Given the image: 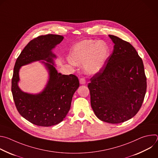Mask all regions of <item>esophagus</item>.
<instances>
[{
  "mask_svg": "<svg viewBox=\"0 0 158 158\" xmlns=\"http://www.w3.org/2000/svg\"><path fill=\"white\" fill-rule=\"evenodd\" d=\"M79 82L81 84H85V79L84 78H81L80 80H79Z\"/></svg>",
  "mask_w": 158,
  "mask_h": 158,
  "instance_id": "esophagus-1",
  "label": "esophagus"
}]
</instances>
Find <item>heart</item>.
<instances>
[{"instance_id":"obj_1","label":"heart","mask_w":158,"mask_h":158,"mask_svg":"<svg viewBox=\"0 0 158 158\" xmlns=\"http://www.w3.org/2000/svg\"><path fill=\"white\" fill-rule=\"evenodd\" d=\"M109 56V48L105 42L84 40L73 48L70 60L74 65L83 64L84 73L94 75L102 69Z\"/></svg>"}]
</instances>
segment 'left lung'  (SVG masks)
Returning a JSON list of instances; mask_svg holds the SVG:
<instances>
[{
  "label": "left lung",
  "instance_id": "left-lung-1",
  "mask_svg": "<svg viewBox=\"0 0 158 158\" xmlns=\"http://www.w3.org/2000/svg\"><path fill=\"white\" fill-rule=\"evenodd\" d=\"M109 36L114 44L113 51L87 87L96 116L104 122L118 124L138 113L147 82L143 60L134 48L118 37Z\"/></svg>",
  "mask_w": 158,
  "mask_h": 158
}]
</instances>
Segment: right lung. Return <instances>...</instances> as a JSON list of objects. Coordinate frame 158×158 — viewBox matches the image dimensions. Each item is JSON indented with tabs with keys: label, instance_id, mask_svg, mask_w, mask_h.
<instances>
[{
	"label": "right lung",
	"instance_id": "1",
	"mask_svg": "<svg viewBox=\"0 0 158 158\" xmlns=\"http://www.w3.org/2000/svg\"><path fill=\"white\" fill-rule=\"evenodd\" d=\"M63 39L62 35L48 34L32 39L22 50L14 65L11 90L15 105L22 117L37 126L49 127L62 121L70 110L73 96L79 86L77 76L59 73L54 66L53 59L56 56L52 50ZM40 60L47 61H41L50 74L46 87L37 95L22 92L18 86L20 67Z\"/></svg>",
	"mask_w": 158,
	"mask_h": 158
}]
</instances>
